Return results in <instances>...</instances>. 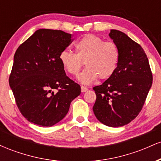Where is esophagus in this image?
Here are the masks:
<instances>
[{"mask_svg": "<svg viewBox=\"0 0 161 161\" xmlns=\"http://www.w3.org/2000/svg\"><path fill=\"white\" fill-rule=\"evenodd\" d=\"M87 91H88V88H86V87L85 86H81V92H86Z\"/></svg>", "mask_w": 161, "mask_h": 161, "instance_id": "1", "label": "esophagus"}]
</instances>
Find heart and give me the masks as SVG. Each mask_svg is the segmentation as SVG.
<instances>
[{
  "mask_svg": "<svg viewBox=\"0 0 161 161\" xmlns=\"http://www.w3.org/2000/svg\"><path fill=\"white\" fill-rule=\"evenodd\" d=\"M75 54L67 51L60 53L59 60L64 70L76 75L85 63L86 68L78 77L82 84L89 85L97 78L107 79L115 73L119 60V51L113 42H104L98 36L86 35L75 44Z\"/></svg>",
  "mask_w": 161,
  "mask_h": 161,
  "instance_id": "obj_1",
  "label": "heart"
}]
</instances>
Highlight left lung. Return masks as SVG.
Returning a JSON list of instances; mask_svg holds the SVG:
<instances>
[{
  "mask_svg": "<svg viewBox=\"0 0 161 161\" xmlns=\"http://www.w3.org/2000/svg\"><path fill=\"white\" fill-rule=\"evenodd\" d=\"M109 36L119 48V64L111 77L93 88L96 94L93 111L103 124L119 127L138 115L152 86L153 77L141 45L116 29H111Z\"/></svg>",
  "mask_w": 161,
  "mask_h": 161,
  "instance_id": "obj_1",
  "label": "left lung"
}]
</instances>
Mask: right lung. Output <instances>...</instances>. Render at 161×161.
<instances>
[{
  "label": "right lung",
  "mask_w": 161,
  "mask_h": 161,
  "mask_svg": "<svg viewBox=\"0 0 161 161\" xmlns=\"http://www.w3.org/2000/svg\"><path fill=\"white\" fill-rule=\"evenodd\" d=\"M71 42V34L41 29L16 50L9 84L28 121L52 126L65 117L80 95V86L66 75L59 60Z\"/></svg>",
  "instance_id": "add662e5"
}]
</instances>
